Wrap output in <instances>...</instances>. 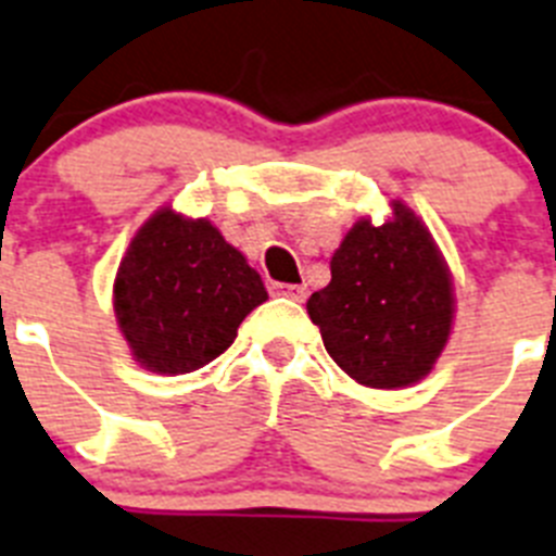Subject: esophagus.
Wrapping results in <instances>:
<instances>
[{"label": "esophagus", "mask_w": 556, "mask_h": 556, "mask_svg": "<svg viewBox=\"0 0 556 556\" xmlns=\"http://www.w3.org/2000/svg\"><path fill=\"white\" fill-rule=\"evenodd\" d=\"M274 291L277 293H282V296H288V300H293V302H302L307 296V288L305 286H274Z\"/></svg>", "instance_id": "esophagus-1"}]
</instances>
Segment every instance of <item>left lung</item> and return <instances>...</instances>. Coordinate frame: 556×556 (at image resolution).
Here are the masks:
<instances>
[{
  "instance_id": "8db88e82",
  "label": "left lung",
  "mask_w": 556,
  "mask_h": 556,
  "mask_svg": "<svg viewBox=\"0 0 556 556\" xmlns=\"http://www.w3.org/2000/svg\"><path fill=\"white\" fill-rule=\"evenodd\" d=\"M452 314L450 268L401 200L384 226L365 217L350 228L330 260V282L307 300L330 358L376 390L421 381L446 348Z\"/></svg>"
}]
</instances>
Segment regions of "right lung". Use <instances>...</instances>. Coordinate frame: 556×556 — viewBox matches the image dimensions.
Listing matches in <instances>:
<instances>
[{"mask_svg": "<svg viewBox=\"0 0 556 556\" xmlns=\"http://www.w3.org/2000/svg\"><path fill=\"white\" fill-rule=\"evenodd\" d=\"M112 296L135 362L180 376L226 353L268 291L212 223L161 208L129 242Z\"/></svg>", "mask_w": 556, "mask_h": 556, "instance_id": "add662e5", "label": "right lung"}]
</instances>
